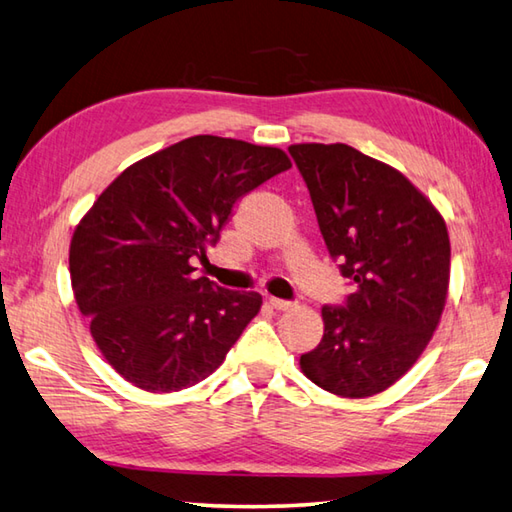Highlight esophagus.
Segmentation results:
<instances>
[{
  "instance_id": "34e87169",
  "label": "esophagus",
  "mask_w": 512,
  "mask_h": 512,
  "mask_svg": "<svg viewBox=\"0 0 512 512\" xmlns=\"http://www.w3.org/2000/svg\"><path fill=\"white\" fill-rule=\"evenodd\" d=\"M268 304H271L273 309H277V311H286V309H291V306H293L291 300H280V297H268Z\"/></svg>"
}]
</instances>
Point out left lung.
<instances>
[{
	"label": "left lung",
	"mask_w": 512,
	"mask_h": 512,
	"mask_svg": "<svg viewBox=\"0 0 512 512\" xmlns=\"http://www.w3.org/2000/svg\"><path fill=\"white\" fill-rule=\"evenodd\" d=\"M288 154L351 284L345 302L322 306L324 336L300 367L331 394L374 396L414 365L441 320L448 228L401 172L345 143L291 145Z\"/></svg>",
	"instance_id": "8db88e82"
}]
</instances>
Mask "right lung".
<instances>
[{
    "instance_id": "obj_1",
    "label": "right lung",
    "mask_w": 512,
    "mask_h": 512,
    "mask_svg": "<svg viewBox=\"0 0 512 512\" xmlns=\"http://www.w3.org/2000/svg\"><path fill=\"white\" fill-rule=\"evenodd\" d=\"M291 167L277 147L192 136L134 163L80 221L69 271L102 356L145 392L208 378L262 295L194 277L235 203Z\"/></svg>"
}]
</instances>
